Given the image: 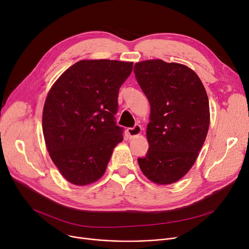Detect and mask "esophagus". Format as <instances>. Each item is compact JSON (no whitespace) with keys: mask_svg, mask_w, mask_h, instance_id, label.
I'll return each instance as SVG.
<instances>
[{"mask_svg":"<svg viewBox=\"0 0 249 249\" xmlns=\"http://www.w3.org/2000/svg\"><path fill=\"white\" fill-rule=\"evenodd\" d=\"M140 133H142V126L138 125V124H135L132 128H128L127 129V134L128 136L132 138V137H135L137 135H139Z\"/></svg>","mask_w":249,"mask_h":249,"instance_id":"34e87169","label":"esophagus"}]
</instances>
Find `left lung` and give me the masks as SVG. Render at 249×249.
<instances>
[{
    "label": "left lung",
    "mask_w": 249,
    "mask_h": 249,
    "mask_svg": "<svg viewBox=\"0 0 249 249\" xmlns=\"http://www.w3.org/2000/svg\"><path fill=\"white\" fill-rule=\"evenodd\" d=\"M133 71L150 104L149 147L138 165L150 181L171 184L190 170L207 137L208 94L196 73L185 65L147 60L136 63Z\"/></svg>",
    "instance_id": "left-lung-1"
}]
</instances>
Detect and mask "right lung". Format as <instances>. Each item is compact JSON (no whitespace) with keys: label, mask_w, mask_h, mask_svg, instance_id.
Wrapping results in <instances>:
<instances>
[{"label":"right lung","mask_w":249,"mask_h":249,"mask_svg":"<svg viewBox=\"0 0 249 249\" xmlns=\"http://www.w3.org/2000/svg\"><path fill=\"white\" fill-rule=\"evenodd\" d=\"M132 62L82 60L65 71L50 89L42 131L50 157L63 177L88 185L106 171L114 147L123 140L118 126V93Z\"/></svg>","instance_id":"add662e5"}]
</instances>
